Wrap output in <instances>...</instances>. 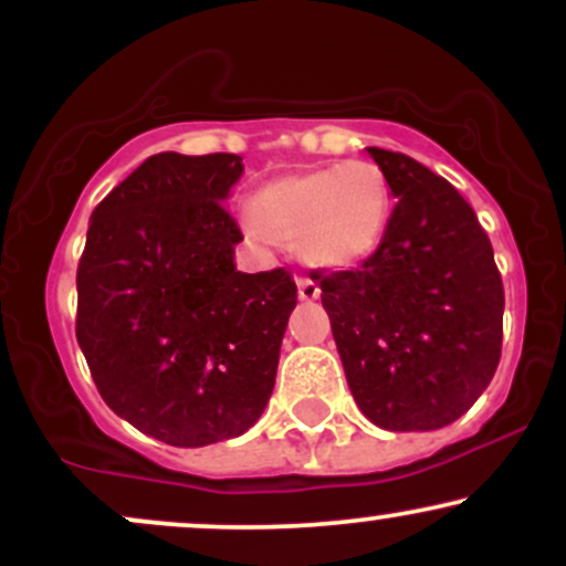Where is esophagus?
Wrapping results in <instances>:
<instances>
[{
	"mask_svg": "<svg viewBox=\"0 0 566 566\" xmlns=\"http://www.w3.org/2000/svg\"><path fill=\"white\" fill-rule=\"evenodd\" d=\"M322 295V290H319V284L316 282H311V279H297V297H301V301H316V297Z\"/></svg>",
	"mask_w": 566,
	"mask_h": 566,
	"instance_id": "34e87169",
	"label": "esophagus"
}]
</instances>
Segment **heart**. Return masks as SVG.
<instances>
[{
    "mask_svg": "<svg viewBox=\"0 0 566 566\" xmlns=\"http://www.w3.org/2000/svg\"><path fill=\"white\" fill-rule=\"evenodd\" d=\"M391 210V184L378 165L337 161L265 180L242 226L255 242H295L311 269L343 271L378 250Z\"/></svg>",
    "mask_w": 566,
    "mask_h": 566,
    "instance_id": "heart-1",
    "label": "heart"
}]
</instances>
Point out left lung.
I'll return each instance as SVG.
<instances>
[{"label":"left lung","mask_w":566,"mask_h":566,"mask_svg":"<svg viewBox=\"0 0 566 566\" xmlns=\"http://www.w3.org/2000/svg\"><path fill=\"white\" fill-rule=\"evenodd\" d=\"M396 201L361 269L316 276L354 401L386 431H437L473 407L503 343V282L476 212L405 154L367 148Z\"/></svg>","instance_id":"8db88e82"}]
</instances>
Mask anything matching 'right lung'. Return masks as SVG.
Masks as SVG:
<instances>
[{
    "label": "right lung",
    "mask_w": 566,
    "mask_h": 566,
    "mask_svg": "<svg viewBox=\"0 0 566 566\" xmlns=\"http://www.w3.org/2000/svg\"><path fill=\"white\" fill-rule=\"evenodd\" d=\"M237 154H154L90 218L76 340L103 401L148 437L207 447L258 423L297 303L284 269L242 274L223 201Z\"/></svg>",
    "instance_id": "obj_1"
}]
</instances>
